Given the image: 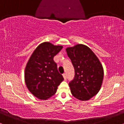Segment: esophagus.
I'll list each match as a JSON object with an SVG mask.
<instances>
[{
  "label": "esophagus",
  "instance_id": "1",
  "mask_svg": "<svg viewBox=\"0 0 124 124\" xmlns=\"http://www.w3.org/2000/svg\"><path fill=\"white\" fill-rule=\"evenodd\" d=\"M63 77L64 79H65V80H66V73H63Z\"/></svg>",
  "mask_w": 124,
  "mask_h": 124
}]
</instances>
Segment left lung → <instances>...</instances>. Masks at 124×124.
Returning <instances> with one entry per match:
<instances>
[{"mask_svg": "<svg viewBox=\"0 0 124 124\" xmlns=\"http://www.w3.org/2000/svg\"><path fill=\"white\" fill-rule=\"evenodd\" d=\"M75 69V78L69 82L71 93L77 99L86 101L99 93L104 78V69L90 48L77 44L66 49Z\"/></svg>", "mask_w": 124, "mask_h": 124, "instance_id": "obj_1", "label": "left lung"}]
</instances>
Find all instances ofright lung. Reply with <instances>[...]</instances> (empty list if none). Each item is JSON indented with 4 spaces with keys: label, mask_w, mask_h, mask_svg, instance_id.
<instances>
[{
    "label": "right lung",
    "mask_w": 124,
    "mask_h": 124,
    "mask_svg": "<svg viewBox=\"0 0 124 124\" xmlns=\"http://www.w3.org/2000/svg\"><path fill=\"white\" fill-rule=\"evenodd\" d=\"M63 46L49 42L39 44L34 51L25 68L24 79L27 87L33 96L47 100L55 94L58 86L63 80L58 72L54 57Z\"/></svg>",
    "instance_id": "right-lung-1"
}]
</instances>
